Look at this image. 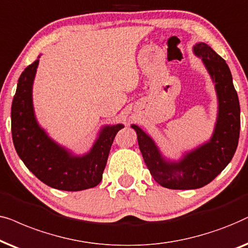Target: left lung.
I'll return each instance as SVG.
<instances>
[{"mask_svg":"<svg viewBox=\"0 0 248 248\" xmlns=\"http://www.w3.org/2000/svg\"><path fill=\"white\" fill-rule=\"evenodd\" d=\"M202 59L214 82L217 96V118L212 137L179 161H169L161 154L154 140L136 124L138 145L153 179L169 189H196L211 183L235 154L240 130V107L232 76L226 61L205 43L193 48Z\"/></svg>","mask_w":248,"mask_h":248,"instance_id":"obj_1","label":"left lung"}]
</instances>
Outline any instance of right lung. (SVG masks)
Listing matches in <instances>:
<instances>
[{
	"mask_svg": "<svg viewBox=\"0 0 248 248\" xmlns=\"http://www.w3.org/2000/svg\"><path fill=\"white\" fill-rule=\"evenodd\" d=\"M39 60L22 72L11 107V131L15 148L25 166L47 186L78 191L97 186L107 166L115 135L124 124L102 128L88 153L74 155L55 143L41 128L32 107V82Z\"/></svg>",
	"mask_w": 248,
	"mask_h": 248,
	"instance_id": "1",
	"label": "right lung"
}]
</instances>
